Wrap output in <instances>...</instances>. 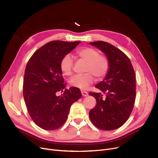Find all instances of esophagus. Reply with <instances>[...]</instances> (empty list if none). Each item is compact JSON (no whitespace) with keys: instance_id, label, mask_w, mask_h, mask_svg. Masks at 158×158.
<instances>
[{"instance_id":"esophagus-1","label":"esophagus","mask_w":158,"mask_h":158,"mask_svg":"<svg viewBox=\"0 0 158 158\" xmlns=\"http://www.w3.org/2000/svg\"><path fill=\"white\" fill-rule=\"evenodd\" d=\"M81 94H82V95L83 97H86L88 95V92H86V91H81Z\"/></svg>"}]
</instances>
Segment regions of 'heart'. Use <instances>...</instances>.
I'll return each instance as SVG.
<instances>
[{"instance_id": "b5f03b06", "label": "heart", "mask_w": 158, "mask_h": 158, "mask_svg": "<svg viewBox=\"0 0 158 158\" xmlns=\"http://www.w3.org/2000/svg\"><path fill=\"white\" fill-rule=\"evenodd\" d=\"M77 56L86 62L85 74L76 75L70 80L71 86L85 89L93 83L95 77L101 79L106 76L110 69V62L107 58L101 56L97 50L86 47L77 52ZM60 68L65 76H70L73 72V59L70 54L65 55L61 61Z\"/></svg>"}]
</instances>
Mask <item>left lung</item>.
Listing matches in <instances>:
<instances>
[{
    "label": "left lung",
    "mask_w": 158,
    "mask_h": 158,
    "mask_svg": "<svg viewBox=\"0 0 158 158\" xmlns=\"http://www.w3.org/2000/svg\"><path fill=\"white\" fill-rule=\"evenodd\" d=\"M104 52L110 62L109 71L95 86L101 92H90L97 101L89 112L90 120L104 131L118 129L125 123L133 109L136 98V77L129 57L120 49L102 41L89 43ZM105 94L104 98L102 95Z\"/></svg>",
    "instance_id": "left-lung-1"
}]
</instances>
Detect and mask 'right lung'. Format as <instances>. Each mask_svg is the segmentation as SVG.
I'll return each mask as SVG.
<instances>
[{
	"label": "right lung",
	"mask_w": 158,
	"mask_h": 158,
	"mask_svg": "<svg viewBox=\"0 0 158 158\" xmlns=\"http://www.w3.org/2000/svg\"><path fill=\"white\" fill-rule=\"evenodd\" d=\"M80 41H52L33 54L25 70L23 94L28 113L40 127L52 131L67 119L72 104L81 97L76 87L65 89L60 63Z\"/></svg>",
	"instance_id": "1"
}]
</instances>
